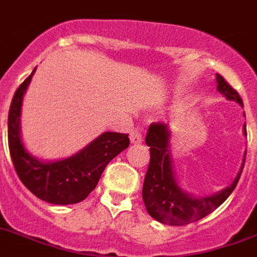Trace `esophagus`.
<instances>
[{
	"label": "esophagus",
	"instance_id": "esophagus-1",
	"mask_svg": "<svg viewBox=\"0 0 257 257\" xmlns=\"http://www.w3.org/2000/svg\"><path fill=\"white\" fill-rule=\"evenodd\" d=\"M129 139H131V143H133V144H139V143L143 142L142 133L139 132V131H136V129L131 132V135H129Z\"/></svg>",
	"mask_w": 257,
	"mask_h": 257
}]
</instances>
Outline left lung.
Wrapping results in <instances>:
<instances>
[{"mask_svg": "<svg viewBox=\"0 0 257 257\" xmlns=\"http://www.w3.org/2000/svg\"><path fill=\"white\" fill-rule=\"evenodd\" d=\"M217 90L229 101L242 105L241 97L236 90L217 74ZM245 115V113H244ZM244 135L246 136V125L244 124ZM170 136L171 131L167 124L156 122L151 124L146 136V144L150 147V166L147 170L146 179L143 185V201L148 214L162 224L185 225L201 220L226 201L232 194L241 175L245 155L237 172V176L228 187L218 193L206 197H194L181 189L172 168L170 154Z\"/></svg>", "mask_w": 257, "mask_h": 257, "instance_id": "left-lung-1", "label": "left lung"}]
</instances>
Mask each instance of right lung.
Listing matches in <instances>:
<instances>
[{
  "instance_id": "right-lung-1",
  "label": "right lung",
  "mask_w": 257,
  "mask_h": 257,
  "mask_svg": "<svg viewBox=\"0 0 257 257\" xmlns=\"http://www.w3.org/2000/svg\"><path fill=\"white\" fill-rule=\"evenodd\" d=\"M35 71L36 68L16 90L9 109L8 142L12 162L20 181L37 198L54 205L81 202L95 189L107 163L128 148V135L105 132L67 159H36L25 150L20 132L23 98Z\"/></svg>"
}]
</instances>
